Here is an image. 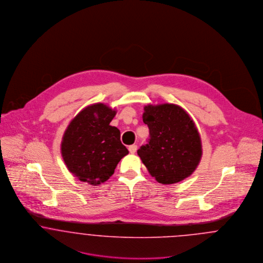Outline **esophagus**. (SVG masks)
Segmentation results:
<instances>
[{"label":"esophagus","instance_id":"obj_1","mask_svg":"<svg viewBox=\"0 0 263 263\" xmlns=\"http://www.w3.org/2000/svg\"><path fill=\"white\" fill-rule=\"evenodd\" d=\"M128 150H129V152H130L131 154H135L136 151H137V145H131V146H129Z\"/></svg>","mask_w":263,"mask_h":263}]
</instances>
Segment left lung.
Here are the masks:
<instances>
[{
  "label": "left lung",
  "mask_w": 263,
  "mask_h": 263,
  "mask_svg": "<svg viewBox=\"0 0 263 263\" xmlns=\"http://www.w3.org/2000/svg\"><path fill=\"white\" fill-rule=\"evenodd\" d=\"M143 121L149 127L148 144L137 151L150 175L162 184H173L192 175L200 163V135L179 105H146Z\"/></svg>",
  "instance_id": "8db88e82"
}]
</instances>
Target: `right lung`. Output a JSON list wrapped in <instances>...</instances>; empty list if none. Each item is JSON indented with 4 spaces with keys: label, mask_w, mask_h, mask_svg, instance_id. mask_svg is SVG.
I'll return each mask as SVG.
<instances>
[{
    "label": "right lung",
    "mask_w": 263,
    "mask_h": 263,
    "mask_svg": "<svg viewBox=\"0 0 263 263\" xmlns=\"http://www.w3.org/2000/svg\"><path fill=\"white\" fill-rule=\"evenodd\" d=\"M116 110L104 103L89 105L67 127L62 143L63 160L81 181L99 185L114 174L129 152L120 141V131L110 125Z\"/></svg>",
    "instance_id": "1"
}]
</instances>
